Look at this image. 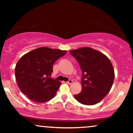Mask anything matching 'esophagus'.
I'll use <instances>...</instances> for the list:
<instances>
[{
  "mask_svg": "<svg viewBox=\"0 0 133 133\" xmlns=\"http://www.w3.org/2000/svg\"><path fill=\"white\" fill-rule=\"evenodd\" d=\"M72 83V81L71 79H70L68 82H66V83H68V84H71Z\"/></svg>",
  "mask_w": 133,
  "mask_h": 133,
  "instance_id": "1",
  "label": "esophagus"
}]
</instances>
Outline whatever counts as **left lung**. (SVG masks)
I'll return each instance as SVG.
<instances>
[{
  "label": "left lung",
  "mask_w": 133,
  "mask_h": 133,
  "mask_svg": "<svg viewBox=\"0 0 133 133\" xmlns=\"http://www.w3.org/2000/svg\"><path fill=\"white\" fill-rule=\"evenodd\" d=\"M82 70V90L74 97L81 103H99L110 92L114 79L113 67L108 57L94 49L84 47L71 50Z\"/></svg>",
  "instance_id": "obj_1"
}]
</instances>
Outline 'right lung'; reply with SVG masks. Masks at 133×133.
<instances>
[{"instance_id":"add662e5","label":"right lung","mask_w":133,"mask_h":133,"mask_svg":"<svg viewBox=\"0 0 133 133\" xmlns=\"http://www.w3.org/2000/svg\"><path fill=\"white\" fill-rule=\"evenodd\" d=\"M65 54L66 51L41 47L23 55L15 68L16 81L22 92L35 102L52 99L61 84L50 77L52 66Z\"/></svg>"}]
</instances>
